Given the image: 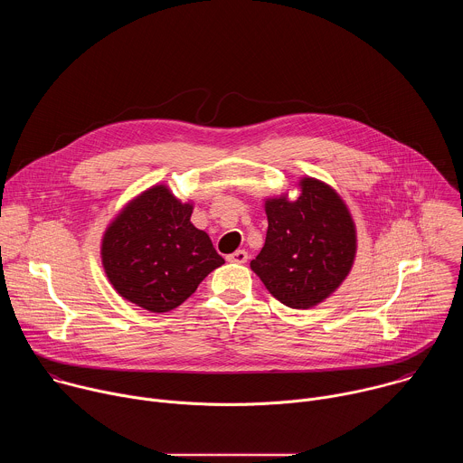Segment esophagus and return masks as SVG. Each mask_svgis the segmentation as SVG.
<instances>
[{
    "instance_id": "obj_1",
    "label": "esophagus",
    "mask_w": 463,
    "mask_h": 463,
    "mask_svg": "<svg viewBox=\"0 0 463 463\" xmlns=\"http://www.w3.org/2000/svg\"><path fill=\"white\" fill-rule=\"evenodd\" d=\"M247 258H249V254L245 250H236V252L227 256V261H231V263H245Z\"/></svg>"
}]
</instances>
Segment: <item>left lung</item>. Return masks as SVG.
Wrapping results in <instances>:
<instances>
[{
    "instance_id": "1",
    "label": "left lung",
    "mask_w": 463,
    "mask_h": 463,
    "mask_svg": "<svg viewBox=\"0 0 463 463\" xmlns=\"http://www.w3.org/2000/svg\"><path fill=\"white\" fill-rule=\"evenodd\" d=\"M300 188L297 202L286 195L266 202V243L250 269L277 300L307 309L348 277L357 240L352 216L332 186L304 177Z\"/></svg>"
}]
</instances>
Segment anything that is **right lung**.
<instances>
[{
    "label": "right lung",
    "instance_id": "add662e5",
    "mask_svg": "<svg viewBox=\"0 0 463 463\" xmlns=\"http://www.w3.org/2000/svg\"><path fill=\"white\" fill-rule=\"evenodd\" d=\"M192 205L157 184L128 203L102 240V266L120 297L152 313L181 306L223 266L207 232L190 223Z\"/></svg>",
    "mask_w": 463,
    "mask_h": 463
}]
</instances>
